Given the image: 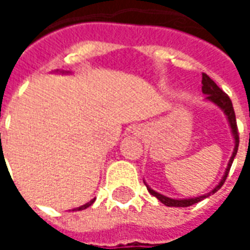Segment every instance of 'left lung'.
Listing matches in <instances>:
<instances>
[{
    "instance_id": "left-lung-1",
    "label": "left lung",
    "mask_w": 250,
    "mask_h": 250,
    "mask_svg": "<svg viewBox=\"0 0 250 250\" xmlns=\"http://www.w3.org/2000/svg\"><path fill=\"white\" fill-rule=\"evenodd\" d=\"M202 85H203V86H202V92H203V95H206L204 101H208V103H211V104H214L215 107L219 108L221 111H223L225 116H226V119H228L229 127H230V131H231V137H233V139H234V149H233V154H231L230 160H229L228 167H226V170H225V173H223L221 181L216 184L214 189H211L210 192H207V193H204V195H200V196H195V198H184V199L169 198V196H165V195H162V193H160V192L151 189V188L147 186V183L143 180L145 186L147 187V191H149L153 196H155V198L158 199L161 203L167 206V207H189V206H192V204L198 203V202H200V200L208 198V196L212 195V193H215V192L223 186L225 180H226V177H228L230 167H231V164H233V161H234V157L235 154H237V150H238L240 138H238L237 122H235V113H234V109H233L231 100L229 99V96L223 92L222 89L219 88V86H218V85L211 80L210 77L207 76V74H204V73H203V80H202Z\"/></svg>"
}]
</instances>
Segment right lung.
<instances>
[{
	"instance_id": "add662e5",
	"label": "right lung",
	"mask_w": 250,
	"mask_h": 250,
	"mask_svg": "<svg viewBox=\"0 0 250 250\" xmlns=\"http://www.w3.org/2000/svg\"><path fill=\"white\" fill-rule=\"evenodd\" d=\"M54 73H61V74H71L70 71H64V70H54ZM95 203V199H92L90 202L88 203L83 204V206H80V207H77V208H73V211H81V210H85V208H88L89 206H92V204Z\"/></svg>"
}]
</instances>
